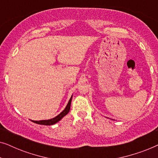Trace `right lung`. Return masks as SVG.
I'll list each match as a JSON object with an SVG mask.
<instances>
[{
    "label": "right lung",
    "mask_w": 158,
    "mask_h": 158,
    "mask_svg": "<svg viewBox=\"0 0 158 158\" xmlns=\"http://www.w3.org/2000/svg\"><path fill=\"white\" fill-rule=\"evenodd\" d=\"M72 98H73V96H71L70 100H69L68 103V105L66 106L65 109H64L60 114H58L57 116H55V118H51V119H48V120H41V121L31 120V122H33L34 123H36V124H42V125H53V124H56V123H57L59 121L61 120L64 116H66L67 114H68V112L70 111Z\"/></svg>",
    "instance_id": "right-lung-1"
}]
</instances>
